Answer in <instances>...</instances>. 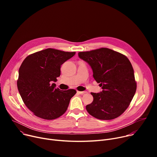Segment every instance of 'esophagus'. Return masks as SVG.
<instances>
[{
  "mask_svg": "<svg viewBox=\"0 0 157 157\" xmlns=\"http://www.w3.org/2000/svg\"><path fill=\"white\" fill-rule=\"evenodd\" d=\"M85 93H86L85 92H81V91H77V94H84Z\"/></svg>",
  "mask_w": 157,
  "mask_h": 157,
  "instance_id": "1",
  "label": "esophagus"
}]
</instances>
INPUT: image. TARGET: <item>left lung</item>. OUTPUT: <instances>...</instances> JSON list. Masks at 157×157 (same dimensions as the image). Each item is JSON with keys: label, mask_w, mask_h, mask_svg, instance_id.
<instances>
[{"label": "left lung", "mask_w": 157, "mask_h": 157, "mask_svg": "<svg viewBox=\"0 0 157 157\" xmlns=\"http://www.w3.org/2000/svg\"><path fill=\"white\" fill-rule=\"evenodd\" d=\"M89 63L93 76L102 91L93 93V102L86 106L95 118L109 120L120 117L129 106L136 92L134 72L128 58L107 48L78 53Z\"/></svg>", "instance_id": "1"}]
</instances>
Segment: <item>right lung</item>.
Masks as SVG:
<instances>
[{
    "label": "right lung",
    "mask_w": 157,
    "mask_h": 157,
    "mask_svg": "<svg viewBox=\"0 0 157 157\" xmlns=\"http://www.w3.org/2000/svg\"><path fill=\"white\" fill-rule=\"evenodd\" d=\"M76 52L48 48L29 55L19 69L17 86L25 105L36 117L44 120L59 118L67 111L76 90L55 88L61 65Z\"/></svg>",
    "instance_id": "1"
}]
</instances>
